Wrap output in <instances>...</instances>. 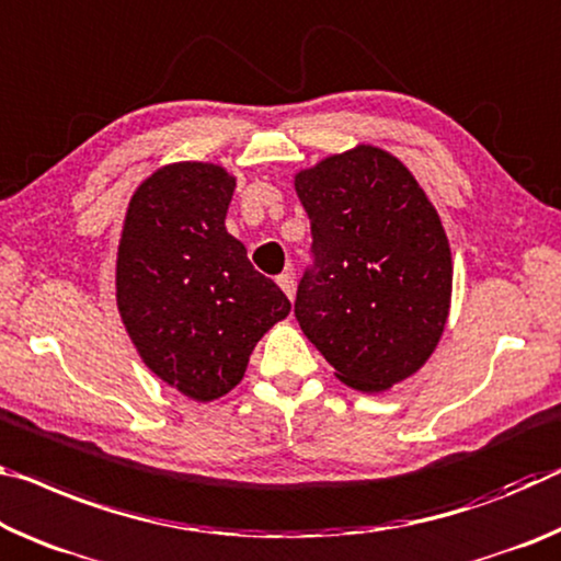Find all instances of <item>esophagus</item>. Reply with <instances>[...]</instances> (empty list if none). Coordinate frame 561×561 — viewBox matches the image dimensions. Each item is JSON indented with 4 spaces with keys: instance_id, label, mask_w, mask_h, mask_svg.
<instances>
[{
    "instance_id": "esophagus-1",
    "label": "esophagus",
    "mask_w": 561,
    "mask_h": 561,
    "mask_svg": "<svg viewBox=\"0 0 561 561\" xmlns=\"http://www.w3.org/2000/svg\"><path fill=\"white\" fill-rule=\"evenodd\" d=\"M277 284H279V287H282L284 295H287L289 299H295V277H291L289 272L279 274V277H277Z\"/></svg>"
}]
</instances>
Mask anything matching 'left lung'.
<instances>
[{
  "label": "left lung",
  "instance_id": "left-lung-1",
  "mask_svg": "<svg viewBox=\"0 0 561 561\" xmlns=\"http://www.w3.org/2000/svg\"><path fill=\"white\" fill-rule=\"evenodd\" d=\"M295 190L314 237L295 301L301 332L346 387L387 392L424 367L449 319L455 272L437 209L375 145L299 169Z\"/></svg>",
  "mask_w": 561,
  "mask_h": 561
}]
</instances>
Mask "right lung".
Instances as JSON below:
<instances>
[{
	"label": "right lung",
	"mask_w": 561,
	"mask_h": 561,
	"mask_svg": "<svg viewBox=\"0 0 561 561\" xmlns=\"http://www.w3.org/2000/svg\"><path fill=\"white\" fill-rule=\"evenodd\" d=\"M237 176L215 162L159 167L131 194L117 249V309L147 369L194 402L242 381L256 342L289 314L225 219Z\"/></svg>",
	"instance_id": "obj_1"
}]
</instances>
